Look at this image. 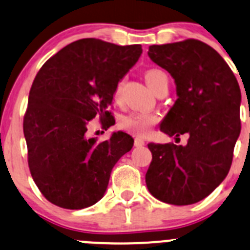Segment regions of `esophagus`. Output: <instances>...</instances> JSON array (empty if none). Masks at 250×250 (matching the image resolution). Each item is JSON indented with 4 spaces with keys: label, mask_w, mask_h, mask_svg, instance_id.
I'll return each mask as SVG.
<instances>
[{
    "label": "esophagus",
    "mask_w": 250,
    "mask_h": 250,
    "mask_svg": "<svg viewBox=\"0 0 250 250\" xmlns=\"http://www.w3.org/2000/svg\"><path fill=\"white\" fill-rule=\"evenodd\" d=\"M134 145L137 147L144 146V145H145V140L142 139V138H135V139H134Z\"/></svg>",
    "instance_id": "esophagus-1"
}]
</instances>
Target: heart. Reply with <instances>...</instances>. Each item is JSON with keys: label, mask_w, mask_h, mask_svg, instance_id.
<instances>
[{"label": "heart", "mask_w": 250, "mask_h": 250, "mask_svg": "<svg viewBox=\"0 0 250 250\" xmlns=\"http://www.w3.org/2000/svg\"><path fill=\"white\" fill-rule=\"evenodd\" d=\"M144 78L149 88L152 91H156L161 86H168V77L164 71L159 68L147 69L144 74ZM123 82L116 85L113 99L115 101H120L121 94H122ZM157 122V117L154 113H144V112H132L129 115L122 116L120 118V127L127 132L133 133L137 135H144L149 132L150 127Z\"/></svg>", "instance_id": "heart-1"}]
</instances>
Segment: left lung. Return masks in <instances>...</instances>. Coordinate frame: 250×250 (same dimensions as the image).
I'll use <instances>...</instances> for the list:
<instances>
[{"instance_id":"1","label":"left lung","mask_w":250,"mask_h":250,"mask_svg":"<svg viewBox=\"0 0 250 250\" xmlns=\"http://www.w3.org/2000/svg\"><path fill=\"white\" fill-rule=\"evenodd\" d=\"M147 55L176 84L177 100L160 130L174 139L187 134L188 140L186 145L147 144L152 160L146 187L167 204H195L229 171L241 133V89L224 58L199 40L152 45Z\"/></svg>"}]
</instances>
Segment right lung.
I'll use <instances>...</instances> for the list:
<instances>
[{"label": "right lung", "mask_w": 250, "mask_h": 250, "mask_svg": "<svg viewBox=\"0 0 250 250\" xmlns=\"http://www.w3.org/2000/svg\"><path fill=\"white\" fill-rule=\"evenodd\" d=\"M142 52L140 45L81 39L46 61L36 74L23 129L30 173L52 204L78 210L98 203L113 166L133 147V138L121 130L101 143L86 137V130L96 116L110 127L116 85Z\"/></svg>", "instance_id": "add662e5"}]
</instances>
